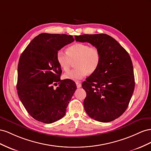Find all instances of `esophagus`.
<instances>
[{
    "label": "esophagus",
    "mask_w": 151,
    "mask_h": 151,
    "mask_svg": "<svg viewBox=\"0 0 151 151\" xmlns=\"http://www.w3.org/2000/svg\"><path fill=\"white\" fill-rule=\"evenodd\" d=\"M76 85L77 88H80L81 87V84L80 83H79V82H76Z\"/></svg>",
    "instance_id": "1"
}]
</instances>
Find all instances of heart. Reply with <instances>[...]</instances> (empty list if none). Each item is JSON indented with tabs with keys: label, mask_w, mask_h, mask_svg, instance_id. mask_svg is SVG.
I'll list each match as a JSON object with an SVG mask.
<instances>
[{
	"label": "heart",
	"mask_w": 151,
	"mask_h": 151,
	"mask_svg": "<svg viewBox=\"0 0 151 151\" xmlns=\"http://www.w3.org/2000/svg\"><path fill=\"white\" fill-rule=\"evenodd\" d=\"M57 61L64 71L70 70L73 62L75 63V70L64 75L65 79L79 81L88 73H93L99 66L101 59V52L97 47L90 46L87 44L77 43L69 47L67 52L62 50L57 52Z\"/></svg>",
	"instance_id": "1"
}]
</instances>
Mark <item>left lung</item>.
Here are the masks:
<instances>
[{
    "label": "left lung",
    "mask_w": 151,
    "mask_h": 151,
    "mask_svg": "<svg viewBox=\"0 0 151 151\" xmlns=\"http://www.w3.org/2000/svg\"><path fill=\"white\" fill-rule=\"evenodd\" d=\"M99 49L101 59L97 70L83 82L87 93L86 113L96 121L107 123L126 111L134 91L135 78L130 56L114 38L106 34L75 36Z\"/></svg>",
    "instance_id": "8db88e82"
}]
</instances>
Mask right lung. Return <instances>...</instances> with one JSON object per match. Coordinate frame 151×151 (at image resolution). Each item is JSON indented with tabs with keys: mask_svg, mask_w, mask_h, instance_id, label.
I'll return each mask as SVG.
<instances>
[{
	"mask_svg": "<svg viewBox=\"0 0 151 151\" xmlns=\"http://www.w3.org/2000/svg\"><path fill=\"white\" fill-rule=\"evenodd\" d=\"M66 34L41 33L21 54L18 66L16 88L20 101L29 114L44 123H52L65 115L76 89L71 80H61L62 70L57 52L74 41ZM61 82L56 89L53 85Z\"/></svg>",
	"mask_w": 151,
	"mask_h": 151,
	"instance_id": "add662e5",
	"label": "right lung"
}]
</instances>
